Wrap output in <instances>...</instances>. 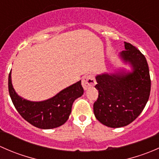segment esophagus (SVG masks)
I'll use <instances>...</instances> for the list:
<instances>
[{"label": "esophagus", "instance_id": "1", "mask_svg": "<svg viewBox=\"0 0 159 159\" xmlns=\"http://www.w3.org/2000/svg\"><path fill=\"white\" fill-rule=\"evenodd\" d=\"M81 84H82V86L84 90H88L90 88L94 86V84H96V81L92 75H86L84 76H83Z\"/></svg>", "mask_w": 159, "mask_h": 159}]
</instances>
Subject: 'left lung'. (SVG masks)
I'll use <instances>...</instances> for the list:
<instances>
[{
  "instance_id": "obj_1",
  "label": "left lung",
  "mask_w": 159,
  "mask_h": 159,
  "mask_svg": "<svg viewBox=\"0 0 159 159\" xmlns=\"http://www.w3.org/2000/svg\"><path fill=\"white\" fill-rule=\"evenodd\" d=\"M118 54L123 65L112 72L95 76L98 91L93 109L95 118L110 128L128 125L142 113L151 91L148 65L145 56L135 47L125 42Z\"/></svg>"
}]
</instances>
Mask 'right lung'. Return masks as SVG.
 <instances>
[{
  "instance_id": "right-lung-1",
  "label": "right lung",
  "mask_w": 159,
  "mask_h": 159,
  "mask_svg": "<svg viewBox=\"0 0 159 159\" xmlns=\"http://www.w3.org/2000/svg\"><path fill=\"white\" fill-rule=\"evenodd\" d=\"M8 89L18 113L32 125L41 129H54L65 124L69 118L74 102L84 93L80 80L48 99L40 102L27 100L19 95L13 87L11 70L8 77Z\"/></svg>"
}]
</instances>
